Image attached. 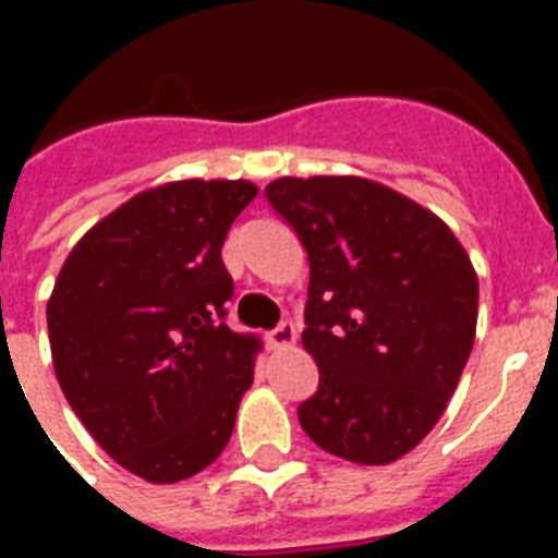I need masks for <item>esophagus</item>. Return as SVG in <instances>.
<instances>
[{"label":"esophagus","mask_w":558,"mask_h":558,"mask_svg":"<svg viewBox=\"0 0 558 558\" xmlns=\"http://www.w3.org/2000/svg\"><path fill=\"white\" fill-rule=\"evenodd\" d=\"M298 339V332H295V324L292 322H280L275 330L266 332V341H269V348L275 350H287L292 348Z\"/></svg>","instance_id":"esophagus-1"}]
</instances>
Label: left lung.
<instances>
[{
    "label": "left lung",
    "instance_id": "8db88e82",
    "mask_svg": "<svg viewBox=\"0 0 558 558\" xmlns=\"http://www.w3.org/2000/svg\"><path fill=\"white\" fill-rule=\"evenodd\" d=\"M266 199L310 257L301 336L318 390L298 405L310 440L379 466L446 411L475 344L477 275L432 210L359 177L278 179Z\"/></svg>",
    "mask_w": 558,
    "mask_h": 558
}]
</instances>
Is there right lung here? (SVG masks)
<instances>
[{"mask_svg":"<svg viewBox=\"0 0 558 558\" xmlns=\"http://www.w3.org/2000/svg\"><path fill=\"white\" fill-rule=\"evenodd\" d=\"M252 182H170L83 234L48 298L60 388L100 449L150 484L222 454L252 388L254 336L231 332L222 243Z\"/></svg>","mask_w":558,"mask_h":558,"instance_id":"obj_1","label":"right lung"}]
</instances>
